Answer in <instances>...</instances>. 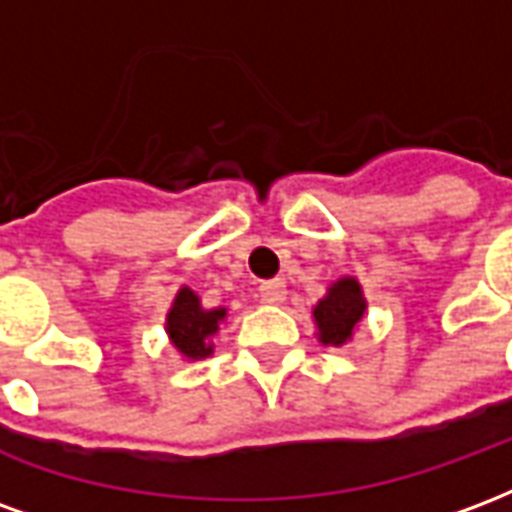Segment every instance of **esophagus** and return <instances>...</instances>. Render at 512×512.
Segmentation results:
<instances>
[{
  "label": "esophagus",
  "instance_id": "1",
  "mask_svg": "<svg viewBox=\"0 0 512 512\" xmlns=\"http://www.w3.org/2000/svg\"><path fill=\"white\" fill-rule=\"evenodd\" d=\"M260 296L266 304H282L285 296H288V285L282 282V279H268L260 285Z\"/></svg>",
  "mask_w": 512,
  "mask_h": 512
}]
</instances>
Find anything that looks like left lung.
Returning <instances> with one entry per match:
<instances>
[{
	"label": "left lung",
	"mask_w": 512,
	"mask_h": 512,
	"mask_svg": "<svg viewBox=\"0 0 512 512\" xmlns=\"http://www.w3.org/2000/svg\"><path fill=\"white\" fill-rule=\"evenodd\" d=\"M367 299L365 290L356 277H340L326 288L315 307H312V321L318 329V340L323 345L343 348L345 343L354 340L359 323L365 318Z\"/></svg>",
	"instance_id": "left-lung-1"
}]
</instances>
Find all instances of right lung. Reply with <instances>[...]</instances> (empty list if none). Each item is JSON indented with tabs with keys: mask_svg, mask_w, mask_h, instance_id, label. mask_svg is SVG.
Masks as SVG:
<instances>
[{
	"mask_svg": "<svg viewBox=\"0 0 512 512\" xmlns=\"http://www.w3.org/2000/svg\"><path fill=\"white\" fill-rule=\"evenodd\" d=\"M227 321V307H202L200 296L183 285L172 299V307L167 312V329L169 345L178 351L186 362H197L213 354V334L219 332V326Z\"/></svg>",
	"mask_w": 512,
	"mask_h": 512,
	"instance_id": "obj_1",
	"label": "right lung"
}]
</instances>
